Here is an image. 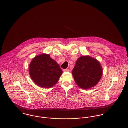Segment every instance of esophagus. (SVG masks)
I'll return each mask as SVG.
<instances>
[{
	"mask_svg": "<svg viewBox=\"0 0 128 128\" xmlns=\"http://www.w3.org/2000/svg\"><path fill=\"white\" fill-rule=\"evenodd\" d=\"M70 71V70L69 69H64L63 71L64 72H69Z\"/></svg>",
	"mask_w": 128,
	"mask_h": 128,
	"instance_id": "obj_1",
	"label": "esophagus"
}]
</instances>
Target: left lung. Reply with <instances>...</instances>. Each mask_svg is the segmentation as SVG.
I'll list each match as a JSON object with an SVG mask.
<instances>
[{"mask_svg":"<svg viewBox=\"0 0 128 128\" xmlns=\"http://www.w3.org/2000/svg\"><path fill=\"white\" fill-rule=\"evenodd\" d=\"M72 75L77 85L84 90L96 86L102 76L100 63L88 56H82L77 60Z\"/></svg>","mask_w":128,"mask_h":128,"instance_id":"left-lung-1","label":"left lung"}]
</instances>
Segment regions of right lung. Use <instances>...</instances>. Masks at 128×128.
I'll return each instance as SVG.
<instances>
[{
  "label": "right lung",
  "mask_w": 128,
  "mask_h": 128,
  "mask_svg": "<svg viewBox=\"0 0 128 128\" xmlns=\"http://www.w3.org/2000/svg\"><path fill=\"white\" fill-rule=\"evenodd\" d=\"M29 73L36 84L47 88L52 87L58 82L63 71L49 54H42L32 60Z\"/></svg>",
  "instance_id": "1"
}]
</instances>
